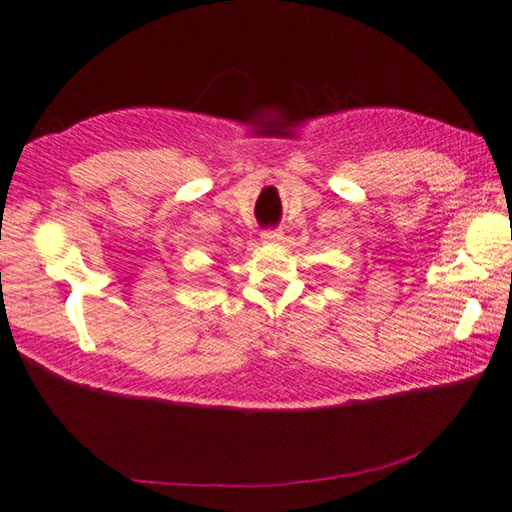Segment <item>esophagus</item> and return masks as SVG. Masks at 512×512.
<instances>
[{"label":"esophagus","mask_w":512,"mask_h":512,"mask_svg":"<svg viewBox=\"0 0 512 512\" xmlns=\"http://www.w3.org/2000/svg\"><path fill=\"white\" fill-rule=\"evenodd\" d=\"M282 239H284L282 230H264V233H262L264 244H277V242H282Z\"/></svg>","instance_id":"1"}]
</instances>
